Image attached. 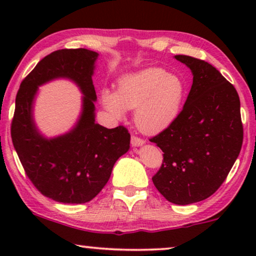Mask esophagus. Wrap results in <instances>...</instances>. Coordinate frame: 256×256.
Segmentation results:
<instances>
[{"instance_id":"esophagus-1","label":"esophagus","mask_w":256,"mask_h":256,"mask_svg":"<svg viewBox=\"0 0 256 256\" xmlns=\"http://www.w3.org/2000/svg\"><path fill=\"white\" fill-rule=\"evenodd\" d=\"M130 143H132V146H143L144 144V141H143L142 138H138V136H132V140H130Z\"/></svg>"}]
</instances>
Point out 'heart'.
<instances>
[{
  "label": "heart",
  "instance_id": "1",
  "mask_svg": "<svg viewBox=\"0 0 256 256\" xmlns=\"http://www.w3.org/2000/svg\"><path fill=\"white\" fill-rule=\"evenodd\" d=\"M185 90L180 76L152 68L124 76L118 82V92L104 88L101 101L118 118H124L127 110H136L138 127L148 134H157L178 118Z\"/></svg>",
  "mask_w": 256,
  "mask_h": 256
}]
</instances>
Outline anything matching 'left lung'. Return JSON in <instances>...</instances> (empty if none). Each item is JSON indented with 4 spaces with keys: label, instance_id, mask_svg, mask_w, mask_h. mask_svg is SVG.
Masks as SVG:
<instances>
[{
    "label": "left lung",
    "instance_id": "8db88e82",
    "mask_svg": "<svg viewBox=\"0 0 256 256\" xmlns=\"http://www.w3.org/2000/svg\"><path fill=\"white\" fill-rule=\"evenodd\" d=\"M174 59L191 70L194 82L178 118L150 138L164 152L152 182L166 200L188 205L208 198L224 183L240 154L244 128L232 84L200 59Z\"/></svg>",
    "mask_w": 256,
    "mask_h": 256
}]
</instances>
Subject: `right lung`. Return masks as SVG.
Segmentation results:
<instances>
[{
	"label": "right lung",
	"mask_w": 256,
	"mask_h": 256,
	"mask_svg": "<svg viewBox=\"0 0 256 256\" xmlns=\"http://www.w3.org/2000/svg\"><path fill=\"white\" fill-rule=\"evenodd\" d=\"M98 57L87 48L52 52L26 76L16 96L14 148L37 190L64 204L92 200L107 184L115 162L130 148V134L124 127L107 129L96 122L92 76ZM56 78H68L80 87L82 113L71 131L46 138L34 122L33 104L38 87Z\"/></svg>",
	"instance_id": "obj_1"
}]
</instances>
